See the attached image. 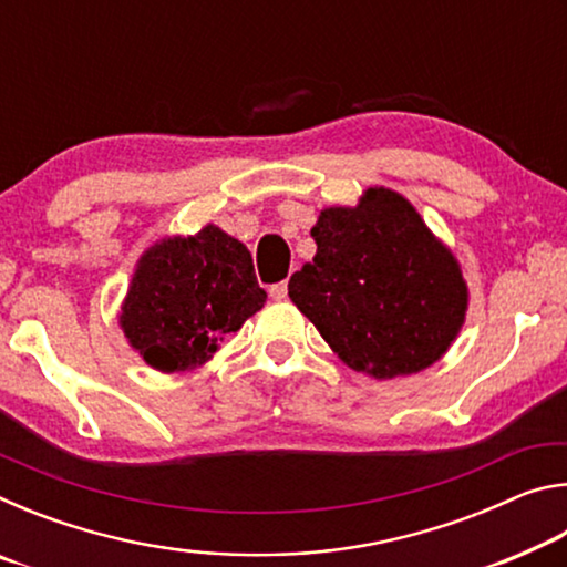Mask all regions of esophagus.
<instances>
[{"instance_id":"34e87169","label":"esophagus","mask_w":567,"mask_h":567,"mask_svg":"<svg viewBox=\"0 0 567 567\" xmlns=\"http://www.w3.org/2000/svg\"><path fill=\"white\" fill-rule=\"evenodd\" d=\"M270 297H272V300H285V297H287V282L282 280V282L272 285L270 287Z\"/></svg>"}]
</instances>
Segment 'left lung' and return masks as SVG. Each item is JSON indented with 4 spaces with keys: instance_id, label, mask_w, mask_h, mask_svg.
Listing matches in <instances>:
<instances>
[{
    "instance_id": "obj_1",
    "label": "left lung",
    "mask_w": 567,
    "mask_h": 567,
    "mask_svg": "<svg viewBox=\"0 0 567 567\" xmlns=\"http://www.w3.org/2000/svg\"><path fill=\"white\" fill-rule=\"evenodd\" d=\"M312 262L287 292L352 370L385 380L425 370L455 340L467 287L450 249L405 197L372 187L312 227Z\"/></svg>"
}]
</instances>
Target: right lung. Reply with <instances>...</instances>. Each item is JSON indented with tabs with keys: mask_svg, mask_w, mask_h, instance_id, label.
<instances>
[{
	"mask_svg": "<svg viewBox=\"0 0 567 567\" xmlns=\"http://www.w3.org/2000/svg\"><path fill=\"white\" fill-rule=\"evenodd\" d=\"M265 300L249 249L207 225L142 257L120 322L147 364L175 372L213 358L217 342L243 328Z\"/></svg>",
	"mask_w": 567,
	"mask_h": 567,
	"instance_id": "right-lung-1",
	"label": "right lung"
}]
</instances>
